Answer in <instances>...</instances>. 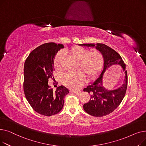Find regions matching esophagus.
Listing matches in <instances>:
<instances>
[{
  "label": "esophagus",
  "instance_id": "1",
  "mask_svg": "<svg viewBox=\"0 0 146 146\" xmlns=\"http://www.w3.org/2000/svg\"><path fill=\"white\" fill-rule=\"evenodd\" d=\"M70 92L74 93V94H78V93L80 92V91H76V90H70Z\"/></svg>",
  "mask_w": 146,
  "mask_h": 146
}]
</instances>
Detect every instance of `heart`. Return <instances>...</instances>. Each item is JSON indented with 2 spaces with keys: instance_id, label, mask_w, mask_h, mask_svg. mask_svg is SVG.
<instances>
[{
  "instance_id": "b5f03b06",
  "label": "heart",
  "mask_w": 146,
  "mask_h": 146,
  "mask_svg": "<svg viewBox=\"0 0 146 146\" xmlns=\"http://www.w3.org/2000/svg\"><path fill=\"white\" fill-rule=\"evenodd\" d=\"M68 53L78 61V67L83 72L78 70L64 74L61 78V83L70 89H78L86 81V74L90 79L94 78L100 71L104 62L103 56L98 50L89 51V50L82 47H74L68 50ZM64 58L65 54L63 51L57 52L54 60L56 70L60 71L63 69Z\"/></svg>"
}]
</instances>
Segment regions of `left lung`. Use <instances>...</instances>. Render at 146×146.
<instances>
[{
  "instance_id": "1",
  "label": "left lung",
  "mask_w": 146,
  "mask_h": 146,
  "mask_svg": "<svg viewBox=\"0 0 146 146\" xmlns=\"http://www.w3.org/2000/svg\"><path fill=\"white\" fill-rule=\"evenodd\" d=\"M80 45L95 47L102 53L104 60V68L99 77L83 89V91L91 95L89 101L83 105V109L92 116L99 117L105 116L117 108L125 95L128 83L125 64L117 51L105 44H83ZM114 64L121 65L125 72V79L124 83L119 88L108 90L103 86V76L107 69Z\"/></svg>"
}]
</instances>
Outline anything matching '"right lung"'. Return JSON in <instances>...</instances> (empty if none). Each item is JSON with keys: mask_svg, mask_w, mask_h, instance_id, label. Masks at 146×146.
I'll use <instances>...</instances> for the list:
<instances>
[{"mask_svg": "<svg viewBox=\"0 0 146 146\" xmlns=\"http://www.w3.org/2000/svg\"><path fill=\"white\" fill-rule=\"evenodd\" d=\"M63 44L48 42L29 54L24 64V91L33 109L42 115L51 116L62 110L64 99L69 92L63 86L54 92L48 85L53 76L54 58Z\"/></svg>", "mask_w": 146, "mask_h": 146, "instance_id": "right-lung-1", "label": "right lung"}]
</instances>
